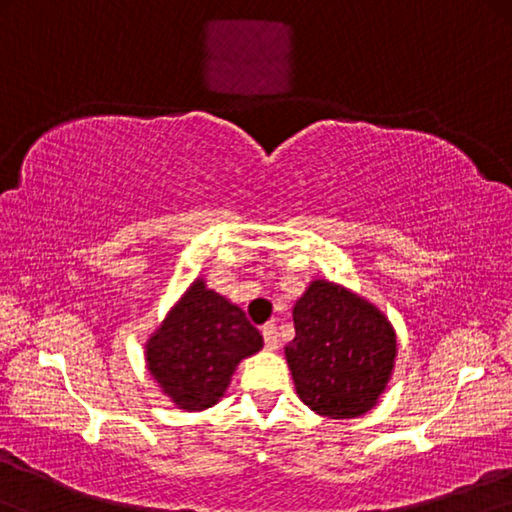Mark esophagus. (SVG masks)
Masks as SVG:
<instances>
[{"label":"esophagus","instance_id":"obj_1","mask_svg":"<svg viewBox=\"0 0 512 512\" xmlns=\"http://www.w3.org/2000/svg\"><path fill=\"white\" fill-rule=\"evenodd\" d=\"M262 335H264V346L269 351H275L278 348V330H275V323H264L262 326Z\"/></svg>","mask_w":512,"mask_h":512}]
</instances>
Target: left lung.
I'll use <instances>...</instances> for the list:
<instances>
[{
  "mask_svg": "<svg viewBox=\"0 0 512 512\" xmlns=\"http://www.w3.org/2000/svg\"><path fill=\"white\" fill-rule=\"evenodd\" d=\"M294 328L285 353L300 401L332 419L371 410L396 355L385 316L351 291L316 280L294 307Z\"/></svg>",
  "mask_w": 512,
  "mask_h": 512,
  "instance_id": "obj_1",
  "label": "left lung"
}]
</instances>
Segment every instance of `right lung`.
<instances>
[{
  "mask_svg": "<svg viewBox=\"0 0 512 512\" xmlns=\"http://www.w3.org/2000/svg\"><path fill=\"white\" fill-rule=\"evenodd\" d=\"M264 339L241 307L196 282L148 342V369L184 410H202L221 399L241 358Z\"/></svg>",
  "mask_w": 512,
  "mask_h": 512,
  "instance_id": "add662e5",
  "label": "right lung"
}]
</instances>
